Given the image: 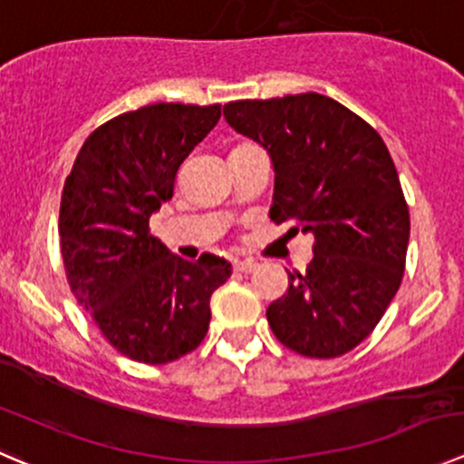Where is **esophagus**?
<instances>
[{
	"mask_svg": "<svg viewBox=\"0 0 464 464\" xmlns=\"http://www.w3.org/2000/svg\"><path fill=\"white\" fill-rule=\"evenodd\" d=\"M259 268V264H256V261H252V259H243V261H237V264H234V270H238V273H255V270Z\"/></svg>",
	"mask_w": 464,
	"mask_h": 464,
	"instance_id": "1",
	"label": "esophagus"
}]
</instances>
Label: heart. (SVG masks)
Returning <instances> with one entry per match:
<instances>
[{
  "instance_id": "obj_1",
  "label": "heart",
  "mask_w": 464,
  "mask_h": 464,
  "mask_svg": "<svg viewBox=\"0 0 464 464\" xmlns=\"http://www.w3.org/2000/svg\"><path fill=\"white\" fill-rule=\"evenodd\" d=\"M243 146H247V144H238V146H234L232 150H237V149H243Z\"/></svg>"
}]
</instances>
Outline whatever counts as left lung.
Returning a JSON list of instances; mask_svg holds the SVG:
<instances>
[{
	"instance_id": "left-lung-1",
	"label": "left lung",
	"mask_w": 464,
	"mask_h": 464,
	"mask_svg": "<svg viewBox=\"0 0 464 464\" xmlns=\"http://www.w3.org/2000/svg\"><path fill=\"white\" fill-rule=\"evenodd\" d=\"M227 123L268 150L270 221L314 234L306 273L266 311L282 345L334 359L372 334L406 266L411 217L382 135L329 96L232 101Z\"/></svg>"
}]
</instances>
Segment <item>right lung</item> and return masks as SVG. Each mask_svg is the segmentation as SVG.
<instances>
[{
  "label": "right lung",
  "mask_w": 464,
  "mask_h": 464,
  "mask_svg": "<svg viewBox=\"0 0 464 464\" xmlns=\"http://www.w3.org/2000/svg\"><path fill=\"white\" fill-rule=\"evenodd\" d=\"M218 119V103L119 114L87 137L63 187L58 234L72 293L105 341L140 363L194 352L209 329V297L232 275L221 256L185 261L149 232L180 164Z\"/></svg>",
  "instance_id": "obj_1"
}]
</instances>
